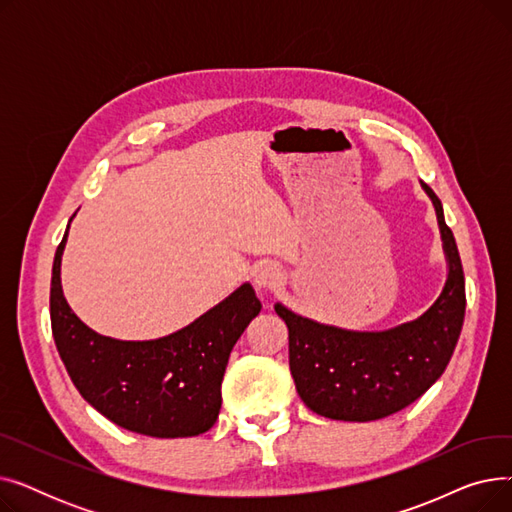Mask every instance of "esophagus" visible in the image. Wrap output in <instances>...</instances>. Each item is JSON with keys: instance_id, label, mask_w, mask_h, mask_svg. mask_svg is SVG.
I'll return each mask as SVG.
<instances>
[{"instance_id": "obj_1", "label": "esophagus", "mask_w": 512, "mask_h": 512, "mask_svg": "<svg viewBox=\"0 0 512 512\" xmlns=\"http://www.w3.org/2000/svg\"><path fill=\"white\" fill-rule=\"evenodd\" d=\"M282 280V272L276 265H261L257 274H255V284L257 288H274Z\"/></svg>"}]
</instances>
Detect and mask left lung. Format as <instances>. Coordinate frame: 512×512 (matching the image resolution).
<instances>
[{
  "label": "left lung",
  "mask_w": 512,
  "mask_h": 512,
  "mask_svg": "<svg viewBox=\"0 0 512 512\" xmlns=\"http://www.w3.org/2000/svg\"><path fill=\"white\" fill-rule=\"evenodd\" d=\"M434 201L448 257V280L419 319L388 332H348L321 326L276 305L288 326L294 386L305 405L336 421H375L394 415L423 396L444 373L465 319V274L442 203Z\"/></svg>",
  "instance_id": "1"
}]
</instances>
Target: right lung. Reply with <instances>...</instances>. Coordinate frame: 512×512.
<instances>
[{
  "label": "right lung",
  "instance_id": "obj_1",
  "mask_svg": "<svg viewBox=\"0 0 512 512\" xmlns=\"http://www.w3.org/2000/svg\"><path fill=\"white\" fill-rule=\"evenodd\" d=\"M68 230L53 257L51 332L72 384L116 425L151 438H191L213 427L222 407V380L232 346L261 311L251 284H242L166 338L124 342L99 336L68 307L60 263Z\"/></svg>",
  "mask_w": 512,
  "mask_h": 512
}]
</instances>
